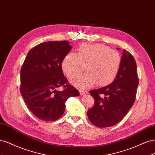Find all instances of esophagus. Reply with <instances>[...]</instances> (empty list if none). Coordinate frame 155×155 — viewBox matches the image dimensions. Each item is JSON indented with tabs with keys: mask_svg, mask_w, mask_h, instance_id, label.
Here are the masks:
<instances>
[{
	"mask_svg": "<svg viewBox=\"0 0 155 155\" xmlns=\"http://www.w3.org/2000/svg\"><path fill=\"white\" fill-rule=\"evenodd\" d=\"M79 93H80V94H81V96H84V95H86V94H88V92L87 91H81V90H80L79 91Z\"/></svg>",
	"mask_w": 155,
	"mask_h": 155,
	"instance_id": "1",
	"label": "esophagus"
}]
</instances>
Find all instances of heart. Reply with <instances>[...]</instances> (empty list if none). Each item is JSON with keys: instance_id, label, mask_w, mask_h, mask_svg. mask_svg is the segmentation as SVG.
Masks as SVG:
<instances>
[{"instance_id": "heart-1", "label": "heart", "mask_w": 155, "mask_h": 155, "mask_svg": "<svg viewBox=\"0 0 155 155\" xmlns=\"http://www.w3.org/2000/svg\"><path fill=\"white\" fill-rule=\"evenodd\" d=\"M121 62L118 51L101 44H83L76 54L68 53L62 61V69L69 78L78 76L86 66L87 72L73 79L72 83L79 88H87L96 83L104 87L114 81Z\"/></svg>"}]
</instances>
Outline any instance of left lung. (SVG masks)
Returning <instances> with one entry per match:
<instances>
[{"mask_svg":"<svg viewBox=\"0 0 155 155\" xmlns=\"http://www.w3.org/2000/svg\"><path fill=\"white\" fill-rule=\"evenodd\" d=\"M138 83L135 60L124 49L119 72L114 81L89 92L94 99V105L87 112L91 122L97 127H108L120 122L134 104Z\"/></svg>","mask_w":155,"mask_h":155,"instance_id":"obj_1","label":"left lung"}]
</instances>
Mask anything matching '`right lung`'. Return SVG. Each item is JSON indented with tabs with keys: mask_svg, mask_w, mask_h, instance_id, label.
<instances>
[{
	"mask_svg": "<svg viewBox=\"0 0 155 155\" xmlns=\"http://www.w3.org/2000/svg\"><path fill=\"white\" fill-rule=\"evenodd\" d=\"M72 48L67 41L41 43L28 51L22 64L21 94L29 110L42 120H57L64 114L68 98L79 96L68 83L61 67ZM61 86L64 90L58 91Z\"/></svg>",
	"mask_w": 155,
	"mask_h": 155,
	"instance_id": "1",
	"label": "right lung"
}]
</instances>
